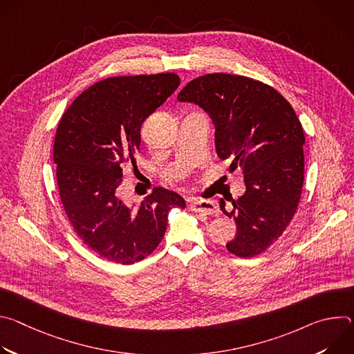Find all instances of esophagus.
<instances>
[{"instance_id": "obj_1", "label": "esophagus", "mask_w": 354, "mask_h": 354, "mask_svg": "<svg viewBox=\"0 0 354 354\" xmlns=\"http://www.w3.org/2000/svg\"><path fill=\"white\" fill-rule=\"evenodd\" d=\"M189 209L192 212L205 213V214H209V216L216 214L218 212L216 201H213V200H194V201H190Z\"/></svg>"}]
</instances>
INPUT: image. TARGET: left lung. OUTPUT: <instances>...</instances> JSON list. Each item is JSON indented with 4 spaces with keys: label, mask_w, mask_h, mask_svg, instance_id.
I'll list each match as a JSON object with an SVG mask.
<instances>
[{
    "label": "left lung",
    "mask_w": 354,
    "mask_h": 354,
    "mask_svg": "<svg viewBox=\"0 0 354 354\" xmlns=\"http://www.w3.org/2000/svg\"><path fill=\"white\" fill-rule=\"evenodd\" d=\"M179 102L198 105L216 127V149L230 169L243 172L245 193L234 209L231 254L252 258L281 236L292 220L304 183V130L287 100L270 85L242 75L206 74L190 81Z\"/></svg>",
    "instance_id": "8db88e82"
}]
</instances>
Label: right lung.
I'll return each instance as SVG.
<instances>
[{"mask_svg":"<svg viewBox=\"0 0 354 354\" xmlns=\"http://www.w3.org/2000/svg\"><path fill=\"white\" fill-rule=\"evenodd\" d=\"M180 84L175 73L113 77L85 89L64 112L53 160L64 212L80 239L120 265L142 261L162 241L182 196L156 187L140 206L120 197L123 164L134 162L142 122Z\"/></svg>","mask_w":354,"mask_h":354,"instance_id":"obj_1","label":"right lung"}]
</instances>
